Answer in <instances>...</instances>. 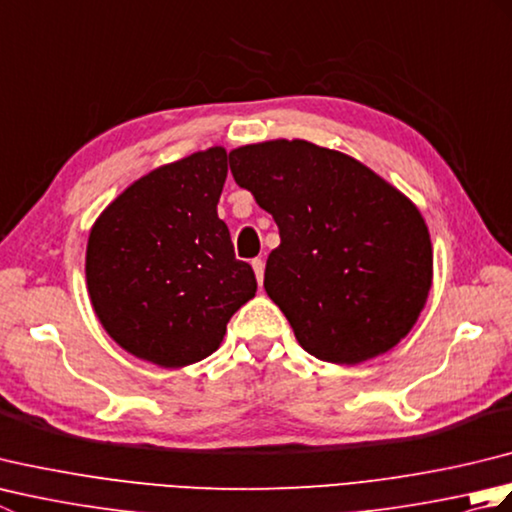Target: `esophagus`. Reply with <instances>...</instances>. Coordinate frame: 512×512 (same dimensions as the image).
<instances>
[{
    "mask_svg": "<svg viewBox=\"0 0 512 512\" xmlns=\"http://www.w3.org/2000/svg\"><path fill=\"white\" fill-rule=\"evenodd\" d=\"M253 270H255V277H257V281L259 284H262L264 281V259H253Z\"/></svg>",
    "mask_w": 512,
    "mask_h": 512,
    "instance_id": "1",
    "label": "esophagus"
}]
</instances>
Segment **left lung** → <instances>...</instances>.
I'll use <instances>...</instances> for the list:
<instances>
[{
    "label": "left lung",
    "mask_w": 512,
    "mask_h": 512,
    "mask_svg": "<svg viewBox=\"0 0 512 512\" xmlns=\"http://www.w3.org/2000/svg\"><path fill=\"white\" fill-rule=\"evenodd\" d=\"M228 160L279 226L264 288L303 350L356 365L405 339L433 279L416 204L363 162L308 140L244 145Z\"/></svg>",
    "instance_id": "8db88e82"
}]
</instances>
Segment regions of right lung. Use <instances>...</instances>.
Wrapping results in <instances>:
<instances>
[{
  "label": "right lung",
  "instance_id": "add662e5",
  "mask_svg": "<svg viewBox=\"0 0 512 512\" xmlns=\"http://www.w3.org/2000/svg\"><path fill=\"white\" fill-rule=\"evenodd\" d=\"M224 147L162 165L118 195L94 222L85 279L105 332L160 367L198 363L255 297V273L233 253L217 217Z\"/></svg>",
  "mask_w": 512,
  "mask_h": 512
}]
</instances>
